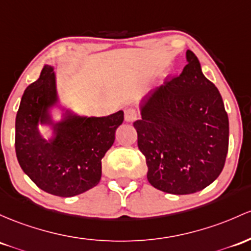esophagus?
<instances>
[{
  "instance_id": "34e87169",
  "label": "esophagus",
  "mask_w": 251,
  "mask_h": 251,
  "mask_svg": "<svg viewBox=\"0 0 251 251\" xmlns=\"http://www.w3.org/2000/svg\"><path fill=\"white\" fill-rule=\"evenodd\" d=\"M138 118V112L134 108H127L125 109V120L131 123V121H134Z\"/></svg>"
}]
</instances>
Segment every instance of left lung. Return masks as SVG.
I'll list each match as a JSON object with an SVG mask.
<instances>
[{
  "label": "left lung",
  "mask_w": 251,
  "mask_h": 251,
  "mask_svg": "<svg viewBox=\"0 0 251 251\" xmlns=\"http://www.w3.org/2000/svg\"><path fill=\"white\" fill-rule=\"evenodd\" d=\"M188 64L143 101L134 121L148 180L170 194H192L207 187L224 168L228 118L219 90L187 51Z\"/></svg>",
  "instance_id": "left-lung-1"
}]
</instances>
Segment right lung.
<instances>
[{
    "label": "right lung",
    "instance_id": "add662e5",
    "mask_svg": "<svg viewBox=\"0 0 251 251\" xmlns=\"http://www.w3.org/2000/svg\"><path fill=\"white\" fill-rule=\"evenodd\" d=\"M56 102L53 69L45 65L40 77L25 90L15 121V152L29 178L50 194L69 198L100 182L102 158L124 121L119 111L102 118H70L54 125L46 143L38 123L51 124L46 107Z\"/></svg>",
    "mask_w": 251,
    "mask_h": 251
}]
</instances>
